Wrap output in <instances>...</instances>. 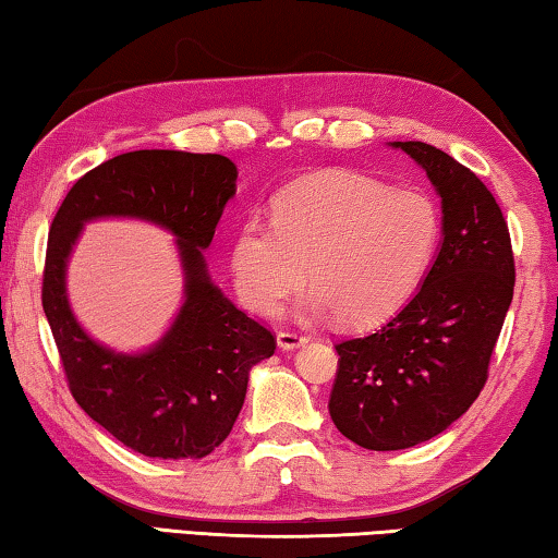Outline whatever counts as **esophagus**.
I'll use <instances>...</instances> for the list:
<instances>
[{
	"label": "esophagus",
	"instance_id": "obj_1",
	"mask_svg": "<svg viewBox=\"0 0 558 558\" xmlns=\"http://www.w3.org/2000/svg\"><path fill=\"white\" fill-rule=\"evenodd\" d=\"M310 339L305 333H298V331H278V347L282 351H292V349H300L305 347Z\"/></svg>",
	"mask_w": 558,
	"mask_h": 558
}]
</instances>
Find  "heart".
Returning a JSON list of instances; mask_svg holds the SVG:
<instances>
[{"label": "heart", "mask_w": 558, "mask_h": 558, "mask_svg": "<svg viewBox=\"0 0 558 558\" xmlns=\"http://www.w3.org/2000/svg\"><path fill=\"white\" fill-rule=\"evenodd\" d=\"M439 241V215L417 190L322 173L272 202V221L248 217L231 239L229 272L239 300L276 314L307 282L310 310L347 324H376L404 305Z\"/></svg>", "instance_id": "obj_1"}]
</instances>
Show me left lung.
I'll return each mask as SVG.
<instances>
[{"label": "left lung", "mask_w": 558, "mask_h": 558, "mask_svg": "<svg viewBox=\"0 0 558 558\" xmlns=\"http://www.w3.org/2000/svg\"><path fill=\"white\" fill-rule=\"evenodd\" d=\"M390 146L437 190L444 239L408 305L376 333L337 343L329 414L371 451L417 447L471 408L514 290L508 221L478 175L422 141Z\"/></svg>", "instance_id": "obj_1"}]
</instances>
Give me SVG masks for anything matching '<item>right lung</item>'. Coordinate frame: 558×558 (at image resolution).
Instances as JSON below:
<instances>
[{
    "mask_svg": "<svg viewBox=\"0 0 558 558\" xmlns=\"http://www.w3.org/2000/svg\"><path fill=\"white\" fill-rule=\"evenodd\" d=\"M236 166L219 154L131 150L80 178L50 225L44 312L70 392L124 447L150 459H202L229 437L248 373L276 351L272 333L209 278L205 248L236 195ZM141 218L170 230L183 270V305L154 348L109 350L76 322L66 263L87 220Z\"/></svg>",
    "mask_w": 558,
    "mask_h": 558,
    "instance_id": "add662e5",
    "label": "right lung"
}]
</instances>
